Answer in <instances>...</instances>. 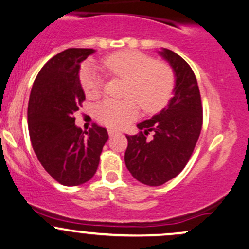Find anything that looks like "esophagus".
<instances>
[{
  "instance_id": "1",
  "label": "esophagus",
  "mask_w": 249,
  "mask_h": 249,
  "mask_svg": "<svg viewBox=\"0 0 249 249\" xmlns=\"http://www.w3.org/2000/svg\"><path fill=\"white\" fill-rule=\"evenodd\" d=\"M117 133V131H114V130H108V136H110V137H113L114 135H116Z\"/></svg>"
}]
</instances>
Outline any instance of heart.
I'll return each mask as SVG.
<instances>
[{
  "label": "heart",
  "mask_w": 249,
  "mask_h": 249,
  "mask_svg": "<svg viewBox=\"0 0 249 249\" xmlns=\"http://www.w3.org/2000/svg\"><path fill=\"white\" fill-rule=\"evenodd\" d=\"M100 66L107 74L126 80V100H105L98 104L95 114L100 123L119 129L138 116V105L147 113L163 107L170 99L175 75L169 65L155 61L151 56L136 51H120L104 58ZM85 94L94 98L100 93L102 80L94 68L87 66L80 74Z\"/></svg>",
  "instance_id": "heart-1"
}]
</instances>
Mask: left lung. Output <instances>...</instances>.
<instances>
[{
    "label": "left lung",
    "instance_id": "1",
    "mask_svg": "<svg viewBox=\"0 0 249 249\" xmlns=\"http://www.w3.org/2000/svg\"><path fill=\"white\" fill-rule=\"evenodd\" d=\"M175 74L174 97L160 113L137 124L138 135L126 136L125 164L143 184L157 187L176 177L187 165L202 129V103L193 70L178 54L158 52ZM154 132L151 140L146 138Z\"/></svg>",
    "mask_w": 249,
    "mask_h": 249
}]
</instances>
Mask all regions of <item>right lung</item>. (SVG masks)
Segmentation results:
<instances>
[{"instance_id": "right-lung-1", "label": "right lung", "mask_w": 249, "mask_h": 249, "mask_svg": "<svg viewBox=\"0 0 249 249\" xmlns=\"http://www.w3.org/2000/svg\"><path fill=\"white\" fill-rule=\"evenodd\" d=\"M92 48H68L53 56L37 74L28 103V130L35 155L45 170L66 187L86 183L99 165L108 139L104 127L83 131L74 112L85 100L80 64Z\"/></svg>"}]
</instances>
